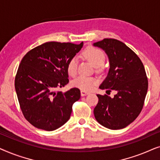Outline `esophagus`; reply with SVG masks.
<instances>
[{
    "label": "esophagus",
    "mask_w": 160,
    "mask_h": 160,
    "mask_svg": "<svg viewBox=\"0 0 160 160\" xmlns=\"http://www.w3.org/2000/svg\"><path fill=\"white\" fill-rule=\"evenodd\" d=\"M89 92H85V91L81 90V95H82V96L87 95H89Z\"/></svg>",
    "instance_id": "34e87169"
}]
</instances>
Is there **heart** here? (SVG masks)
Instances as JSON below:
<instances>
[{
	"label": "heart",
	"instance_id": "1",
	"mask_svg": "<svg viewBox=\"0 0 160 160\" xmlns=\"http://www.w3.org/2000/svg\"><path fill=\"white\" fill-rule=\"evenodd\" d=\"M83 54L95 67H100L106 60V55L101 49L90 47L83 52ZM78 61L76 58H72L67 64L68 73L71 76H75L77 73ZM98 79L90 76H80L72 82L74 87L83 91H91L98 84Z\"/></svg>",
	"mask_w": 160,
	"mask_h": 160
}]
</instances>
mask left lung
I'll list each match as a JSON object with an SVG mask.
<instances>
[{
    "label": "left lung",
    "mask_w": 160,
    "mask_h": 160,
    "mask_svg": "<svg viewBox=\"0 0 160 160\" xmlns=\"http://www.w3.org/2000/svg\"><path fill=\"white\" fill-rule=\"evenodd\" d=\"M106 52L110 62L108 76L100 88L117 91L113 98L97 95L94 115L101 125L119 130L132 123L143 107L148 78L138 56L122 41L104 38L94 43Z\"/></svg>",
    "instance_id": "8db88e82"
}]
</instances>
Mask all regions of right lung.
Returning a JSON list of instances; mask_svg holds the SVG:
<instances>
[{"label":"right lung","instance_id":"add662e5","mask_svg":"<svg viewBox=\"0 0 160 160\" xmlns=\"http://www.w3.org/2000/svg\"><path fill=\"white\" fill-rule=\"evenodd\" d=\"M83 47L51 41L30 50L19 65L14 86L24 117L35 128L52 131L68 121L79 100L78 88L56 91L68 84L67 64Z\"/></svg>","mask_w":160,"mask_h":160}]
</instances>
